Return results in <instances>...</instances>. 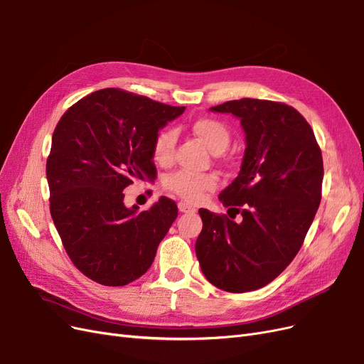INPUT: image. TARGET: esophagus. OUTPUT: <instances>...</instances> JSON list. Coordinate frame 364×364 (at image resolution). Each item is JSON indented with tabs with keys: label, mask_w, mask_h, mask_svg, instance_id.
Masks as SVG:
<instances>
[{
	"label": "esophagus",
	"mask_w": 364,
	"mask_h": 364,
	"mask_svg": "<svg viewBox=\"0 0 364 364\" xmlns=\"http://www.w3.org/2000/svg\"><path fill=\"white\" fill-rule=\"evenodd\" d=\"M178 208H179L181 212H194V210H196L193 206L186 205V203H183V202H179V203H178Z\"/></svg>",
	"instance_id": "obj_1"
}]
</instances>
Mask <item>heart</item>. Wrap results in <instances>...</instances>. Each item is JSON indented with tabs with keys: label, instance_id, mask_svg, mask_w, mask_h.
<instances>
[{
	"label": "heart",
	"instance_id": "heart-1",
	"mask_svg": "<svg viewBox=\"0 0 364 364\" xmlns=\"http://www.w3.org/2000/svg\"><path fill=\"white\" fill-rule=\"evenodd\" d=\"M191 131L210 152L220 154L228 147L230 141V132L225 124L214 117H198L191 123ZM176 132L171 128L161 129L152 143V156L159 166H168L173 161ZM218 179L215 174H193L178 171L168 176L164 186L174 196L181 197L188 203H196L205 196V193L215 190Z\"/></svg>",
	"mask_w": 364,
	"mask_h": 364
}]
</instances>
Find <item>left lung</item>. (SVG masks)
I'll use <instances>...</instances> for the list:
<instances>
[{"instance_id":"8db88e82","label":"left lung","mask_w":364,"mask_h":364,"mask_svg":"<svg viewBox=\"0 0 364 364\" xmlns=\"http://www.w3.org/2000/svg\"><path fill=\"white\" fill-rule=\"evenodd\" d=\"M210 109L241 119L247 147L240 174L218 197L229 217L198 210L196 255L218 289L256 291L279 277L304 242L322 197L321 147L307 120L283 102L244 97Z\"/></svg>"}]
</instances>
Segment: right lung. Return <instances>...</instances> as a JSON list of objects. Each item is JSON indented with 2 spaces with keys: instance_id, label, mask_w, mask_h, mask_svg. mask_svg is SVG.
Listing matches in <instances>:
<instances>
[{
  "instance_id": "obj_1",
  "label": "right lung",
  "mask_w": 364,
  "mask_h": 364,
  "mask_svg": "<svg viewBox=\"0 0 364 364\" xmlns=\"http://www.w3.org/2000/svg\"><path fill=\"white\" fill-rule=\"evenodd\" d=\"M183 109L102 89L58 120L46 159L49 210L68 256L90 280L124 286L152 265L178 205L162 196L147 210L128 209L123 190L156 179L154 139Z\"/></svg>"
}]
</instances>
